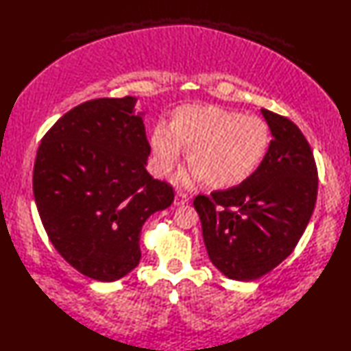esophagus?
<instances>
[{
	"mask_svg": "<svg viewBox=\"0 0 351 351\" xmlns=\"http://www.w3.org/2000/svg\"><path fill=\"white\" fill-rule=\"evenodd\" d=\"M187 202H189V195H187V193H184V191H178V193H176V196H175V205L181 206V205L187 204Z\"/></svg>",
	"mask_w": 351,
	"mask_h": 351,
	"instance_id": "1",
	"label": "esophagus"
}]
</instances>
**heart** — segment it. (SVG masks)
<instances>
[{
  "instance_id": "obj_1",
  "label": "heart",
  "mask_w": 351,
  "mask_h": 351,
  "mask_svg": "<svg viewBox=\"0 0 351 351\" xmlns=\"http://www.w3.org/2000/svg\"><path fill=\"white\" fill-rule=\"evenodd\" d=\"M270 143V128L263 117L215 106L181 107L171 130L158 125L151 136L158 175L167 176L175 169L185 145L190 166L213 189L247 181L263 164Z\"/></svg>"
}]
</instances>
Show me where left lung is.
<instances>
[{
  "instance_id": "1",
  "label": "left lung",
  "mask_w": 351,
  "mask_h": 351,
  "mask_svg": "<svg viewBox=\"0 0 351 351\" xmlns=\"http://www.w3.org/2000/svg\"><path fill=\"white\" fill-rule=\"evenodd\" d=\"M270 149L247 181L193 200L211 263L235 280H255L295 249L314 213L318 170L297 125L261 110Z\"/></svg>"
}]
</instances>
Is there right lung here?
<instances>
[{"mask_svg": "<svg viewBox=\"0 0 351 351\" xmlns=\"http://www.w3.org/2000/svg\"><path fill=\"white\" fill-rule=\"evenodd\" d=\"M134 104L131 96L80 104L45 134L34 161V200L49 241L101 282L138 265L141 226L175 199L169 182L147 173L151 145Z\"/></svg>", "mask_w": 351, "mask_h": 351, "instance_id": "obj_1", "label": "right lung"}]
</instances>
